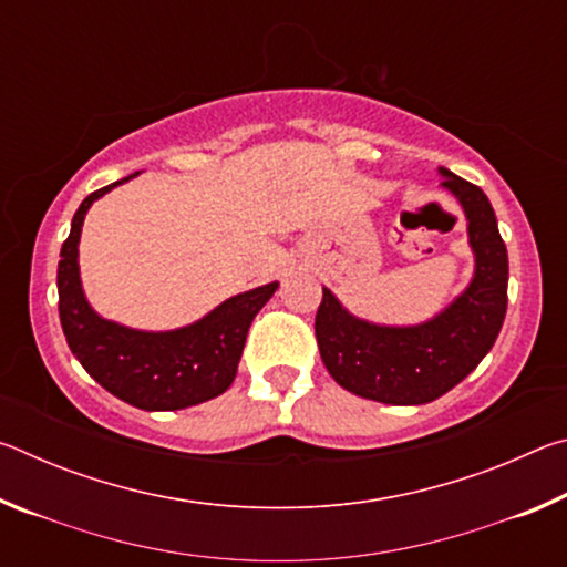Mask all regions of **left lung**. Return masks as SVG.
Returning a JSON list of instances; mask_svg holds the SVG:
<instances>
[{
	"instance_id": "left-lung-1",
	"label": "left lung",
	"mask_w": 567,
	"mask_h": 567,
	"mask_svg": "<svg viewBox=\"0 0 567 567\" xmlns=\"http://www.w3.org/2000/svg\"><path fill=\"white\" fill-rule=\"evenodd\" d=\"M467 217L473 280L433 320L390 328L350 315L328 287L315 318L324 368L352 395L385 405H425L473 372L501 334L507 310V249L491 199L473 182L440 167Z\"/></svg>"
}]
</instances>
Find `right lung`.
Returning <instances> with one entry per match:
<instances>
[{
  "instance_id": "1",
  "label": "right lung",
  "mask_w": 567,
  "mask_h": 567,
  "mask_svg": "<svg viewBox=\"0 0 567 567\" xmlns=\"http://www.w3.org/2000/svg\"><path fill=\"white\" fill-rule=\"evenodd\" d=\"M137 175L92 192L74 213L56 267L60 322L74 358L114 398L150 412L182 410L233 385L249 324L275 295L277 282L229 297L203 320L167 332L132 330L100 318L84 297L76 262L84 215L94 199Z\"/></svg>"
}]
</instances>
